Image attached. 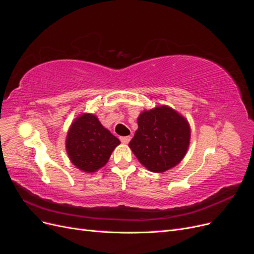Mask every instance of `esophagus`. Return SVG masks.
<instances>
[{
	"mask_svg": "<svg viewBox=\"0 0 254 254\" xmlns=\"http://www.w3.org/2000/svg\"><path fill=\"white\" fill-rule=\"evenodd\" d=\"M120 140H121V142H122V143L128 144V143H129V141L131 140V137H130V136H121V137H120Z\"/></svg>",
	"mask_w": 254,
	"mask_h": 254,
	"instance_id": "esophagus-1",
	"label": "esophagus"
}]
</instances>
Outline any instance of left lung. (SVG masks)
Returning <instances> with one entry per match:
<instances>
[{"label":"left lung","mask_w":254,"mask_h":254,"mask_svg":"<svg viewBox=\"0 0 254 254\" xmlns=\"http://www.w3.org/2000/svg\"><path fill=\"white\" fill-rule=\"evenodd\" d=\"M137 125L129 147L149 171L163 173L186 156L190 136L189 123L170 107L144 111Z\"/></svg>","instance_id":"obj_1"}]
</instances>
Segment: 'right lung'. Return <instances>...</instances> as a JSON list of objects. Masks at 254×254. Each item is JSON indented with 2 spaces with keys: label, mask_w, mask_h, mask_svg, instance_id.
I'll use <instances>...</instances> for the list:
<instances>
[{
  "label": "right lung",
  "mask_w": 254,
  "mask_h": 254,
  "mask_svg": "<svg viewBox=\"0 0 254 254\" xmlns=\"http://www.w3.org/2000/svg\"><path fill=\"white\" fill-rule=\"evenodd\" d=\"M93 114H82L71 125L66 136V151L72 163L86 173L103 167L120 144Z\"/></svg>",
  "instance_id": "obj_1"
}]
</instances>
